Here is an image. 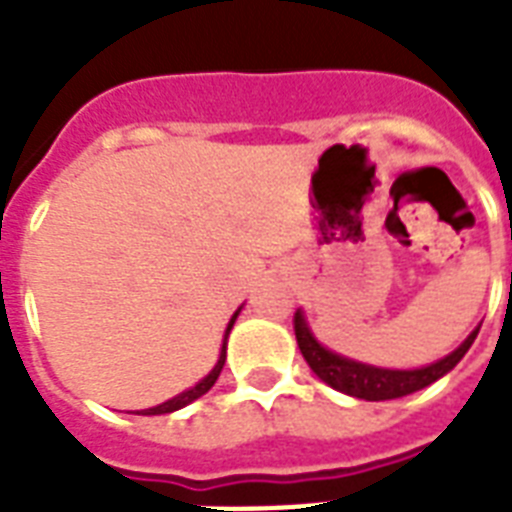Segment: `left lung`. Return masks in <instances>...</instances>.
<instances>
[{"label": "left lung", "mask_w": 512, "mask_h": 512, "mask_svg": "<svg viewBox=\"0 0 512 512\" xmlns=\"http://www.w3.org/2000/svg\"><path fill=\"white\" fill-rule=\"evenodd\" d=\"M478 329L481 327L473 329L460 348L452 350L449 356L438 358L436 364L420 366V369H382V366L361 364V361H353V358H345L335 353V350L324 348L313 337L303 311L295 313L297 345H300V353H303L308 366L316 372V377L327 382L329 388L340 390L345 396L364 398V401H390V398L409 396V393H417V390L428 388L436 380H441L468 353L473 340H476Z\"/></svg>", "instance_id": "obj_1"}]
</instances>
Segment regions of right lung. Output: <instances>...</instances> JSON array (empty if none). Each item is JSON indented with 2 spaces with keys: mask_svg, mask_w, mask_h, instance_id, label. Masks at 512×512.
I'll return each mask as SVG.
<instances>
[{
  "mask_svg": "<svg viewBox=\"0 0 512 512\" xmlns=\"http://www.w3.org/2000/svg\"><path fill=\"white\" fill-rule=\"evenodd\" d=\"M241 311V308H239ZM239 311L233 313L231 321H228V327H225V337H223V348H220V356H217V364L212 366V372L204 377V380H199L193 388L183 390V393H177L175 398H170V401H164V404L159 406H151V409H143V412L138 414H170V412H177V409H183V406H188L191 401H196V398H201L204 393H207L212 385L217 382V377H220V372H223V364H225V342H228V335H231L233 329V321H236V316H239Z\"/></svg>",
  "mask_w": 512,
  "mask_h": 512,
  "instance_id": "right-lung-1",
  "label": "right lung"
}]
</instances>
